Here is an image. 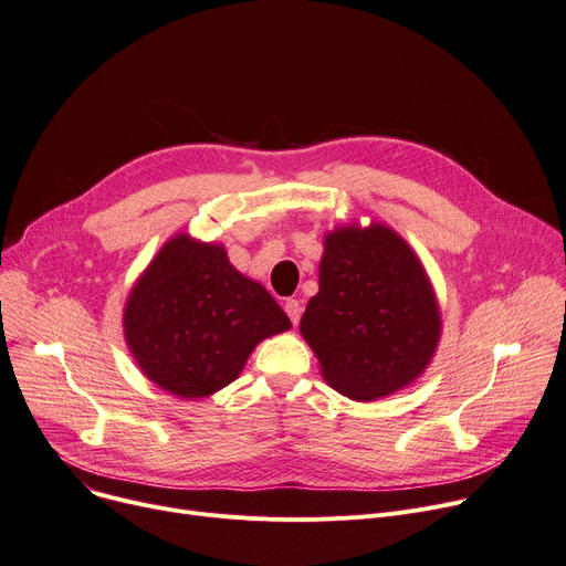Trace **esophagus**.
Segmentation results:
<instances>
[{
	"label": "esophagus",
	"mask_w": 566,
	"mask_h": 566,
	"mask_svg": "<svg viewBox=\"0 0 566 566\" xmlns=\"http://www.w3.org/2000/svg\"><path fill=\"white\" fill-rule=\"evenodd\" d=\"M284 312H286V316L291 318V323L297 325V323H300V316H303V303H300V300L289 297L286 303H284Z\"/></svg>",
	"instance_id": "34e87169"
}]
</instances>
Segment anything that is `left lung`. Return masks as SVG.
Here are the masks:
<instances>
[{"instance_id":"8db88e82","label":"left lung","mask_w":566,"mask_h":566,"mask_svg":"<svg viewBox=\"0 0 566 566\" xmlns=\"http://www.w3.org/2000/svg\"><path fill=\"white\" fill-rule=\"evenodd\" d=\"M323 380L357 402L417 382L441 338L434 286L419 254L385 222L323 237L318 293L300 321Z\"/></svg>"}]
</instances>
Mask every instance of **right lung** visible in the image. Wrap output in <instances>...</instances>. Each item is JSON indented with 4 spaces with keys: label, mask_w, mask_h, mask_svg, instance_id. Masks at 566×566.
I'll return each instance as SVG.
<instances>
[{
    "label": "right lung",
    "mask_w": 566,
    "mask_h": 566,
    "mask_svg": "<svg viewBox=\"0 0 566 566\" xmlns=\"http://www.w3.org/2000/svg\"><path fill=\"white\" fill-rule=\"evenodd\" d=\"M289 327L275 297L232 266L222 243L184 232L147 263L123 312L125 344L140 373L186 400L234 382L263 338Z\"/></svg>",
    "instance_id": "1"
}]
</instances>
